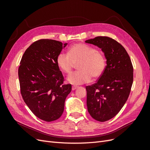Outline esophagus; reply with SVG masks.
Wrapping results in <instances>:
<instances>
[{"label":"esophagus","mask_w":150,"mask_h":150,"mask_svg":"<svg viewBox=\"0 0 150 150\" xmlns=\"http://www.w3.org/2000/svg\"><path fill=\"white\" fill-rule=\"evenodd\" d=\"M77 88H78V87H77V86H73V87H72V91H74V90L77 89Z\"/></svg>","instance_id":"34e87169"}]
</instances>
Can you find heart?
Returning <instances> with one entry per match:
<instances>
[{
    "label": "heart",
    "mask_w": 150,
    "mask_h": 150,
    "mask_svg": "<svg viewBox=\"0 0 150 150\" xmlns=\"http://www.w3.org/2000/svg\"><path fill=\"white\" fill-rule=\"evenodd\" d=\"M57 62L64 73L69 74L75 64L79 69L68 77V81L73 85H81L102 75L106 67V59L101 52L95 48L83 44L72 45L68 54L61 52L57 57Z\"/></svg>",
    "instance_id": "b5f03b06"
}]
</instances>
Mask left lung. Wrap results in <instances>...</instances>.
<instances>
[{
  "label": "left lung",
  "mask_w": 150,
  "mask_h": 150,
  "mask_svg": "<svg viewBox=\"0 0 150 150\" xmlns=\"http://www.w3.org/2000/svg\"><path fill=\"white\" fill-rule=\"evenodd\" d=\"M85 42L101 49L106 59L98 81L86 88L89 114L105 122L115 117L126 102L133 83L132 64L123 46L110 38L99 36Z\"/></svg>",
  "instance_id": "8db88e82"
}]
</instances>
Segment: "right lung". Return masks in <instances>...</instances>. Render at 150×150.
Returning a JSON list of instances; mask_svg holds the SVG:
<instances>
[{"label": "right lung", "instance_id": "obj_1", "mask_svg": "<svg viewBox=\"0 0 150 150\" xmlns=\"http://www.w3.org/2000/svg\"><path fill=\"white\" fill-rule=\"evenodd\" d=\"M68 45L52 39L34 42L24 53L18 69L21 93L35 116L50 122L60 117L71 85H63L64 77L57 62Z\"/></svg>", "mask_w": 150, "mask_h": 150}]
</instances>
